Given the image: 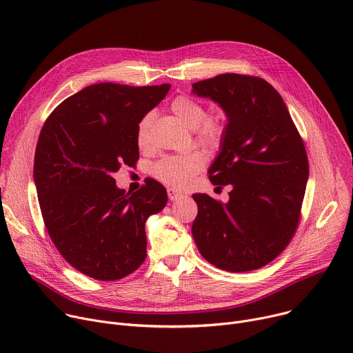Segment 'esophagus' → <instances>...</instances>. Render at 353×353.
Returning <instances> with one entry per match:
<instances>
[{
  "mask_svg": "<svg viewBox=\"0 0 353 353\" xmlns=\"http://www.w3.org/2000/svg\"><path fill=\"white\" fill-rule=\"evenodd\" d=\"M168 196H169V199H170L172 201H177V200H180V199L184 197V193H181V191L177 190V188L169 187V188H168Z\"/></svg>",
  "mask_w": 353,
  "mask_h": 353,
  "instance_id": "34e87169",
  "label": "esophagus"
}]
</instances>
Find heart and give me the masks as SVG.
Listing matches in <instances>:
<instances>
[{
    "label": "heart",
    "mask_w": 353,
    "mask_h": 353,
    "mask_svg": "<svg viewBox=\"0 0 353 353\" xmlns=\"http://www.w3.org/2000/svg\"><path fill=\"white\" fill-rule=\"evenodd\" d=\"M172 111L190 130L196 131L197 141L207 148H218L225 137V118L221 114L207 117L203 103L188 95H179L172 103ZM154 112H146L137 126V142L141 148L150 145V130ZM205 166V156L200 152L169 156L153 168V174L172 187L184 188Z\"/></svg>",
    "instance_id": "obj_1"
}]
</instances>
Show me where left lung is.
<instances>
[{
	"label": "left lung",
	"mask_w": 353,
	"mask_h": 353,
	"mask_svg": "<svg viewBox=\"0 0 353 353\" xmlns=\"http://www.w3.org/2000/svg\"><path fill=\"white\" fill-rule=\"evenodd\" d=\"M193 94L216 103L227 117L225 137L208 174L231 184L230 201L193 194L191 227L211 265L227 272L256 270L293 238L308 180L303 139L280 94L266 80L235 73L193 84Z\"/></svg>",
	"instance_id": "8db88e82"
}]
</instances>
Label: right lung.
Wrapping results in <instances>:
<instances>
[{
    "instance_id": "add662e5",
    "label": "right lung",
    "mask_w": 353,
    "mask_h": 353,
    "mask_svg": "<svg viewBox=\"0 0 353 353\" xmlns=\"http://www.w3.org/2000/svg\"><path fill=\"white\" fill-rule=\"evenodd\" d=\"M170 84H92L59 104L46 119L35 152L34 181L46 230L74 269L119 280L146 258V219L168 203L153 179L135 193L112 174L139 159L137 126L162 101Z\"/></svg>"
}]
</instances>
